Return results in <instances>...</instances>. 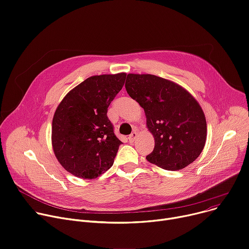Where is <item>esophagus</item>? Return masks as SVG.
I'll return each instance as SVG.
<instances>
[{
  "mask_svg": "<svg viewBox=\"0 0 249 249\" xmlns=\"http://www.w3.org/2000/svg\"><path fill=\"white\" fill-rule=\"evenodd\" d=\"M137 137H138V133H137L136 131H134V132L130 135V136H129V141L133 143L135 140L137 139Z\"/></svg>",
  "mask_w": 249,
  "mask_h": 249,
  "instance_id": "34e87169",
  "label": "esophagus"
}]
</instances>
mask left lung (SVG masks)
<instances>
[{
  "instance_id": "obj_1",
  "label": "left lung",
  "mask_w": 249,
  "mask_h": 249,
  "mask_svg": "<svg viewBox=\"0 0 249 249\" xmlns=\"http://www.w3.org/2000/svg\"><path fill=\"white\" fill-rule=\"evenodd\" d=\"M127 93L144 109L155 148L146 159L164 170L192 164L207 140V120L196 98L178 83L153 74L129 73Z\"/></svg>"
}]
</instances>
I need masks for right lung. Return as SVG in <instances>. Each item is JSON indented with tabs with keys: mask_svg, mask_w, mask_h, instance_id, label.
<instances>
[{
	"mask_svg": "<svg viewBox=\"0 0 249 249\" xmlns=\"http://www.w3.org/2000/svg\"><path fill=\"white\" fill-rule=\"evenodd\" d=\"M125 79V72L90 76L58 104L53 118V149L59 164L73 176L95 178L114 163L122 142L107 109Z\"/></svg>",
	"mask_w": 249,
	"mask_h": 249,
	"instance_id": "right-lung-1",
	"label": "right lung"
}]
</instances>
